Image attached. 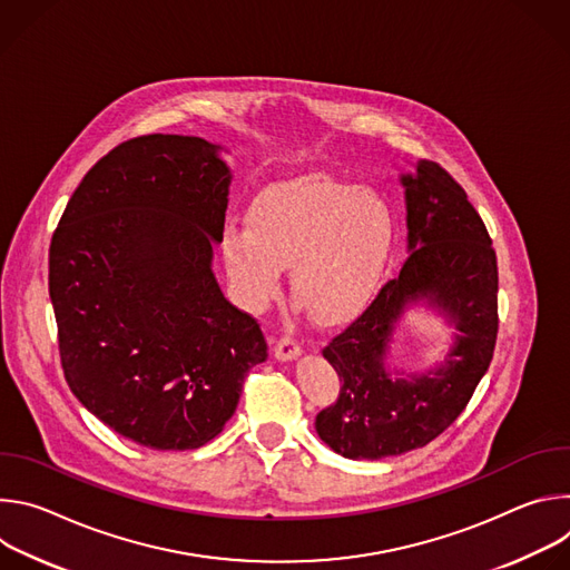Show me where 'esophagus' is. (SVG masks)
<instances>
[{
    "label": "esophagus",
    "instance_id": "34e87169",
    "mask_svg": "<svg viewBox=\"0 0 570 570\" xmlns=\"http://www.w3.org/2000/svg\"><path fill=\"white\" fill-rule=\"evenodd\" d=\"M273 352H275V358H279V361H293V358L299 356L302 350H299V345H297L295 338L282 336V338L275 343Z\"/></svg>",
    "mask_w": 570,
    "mask_h": 570
}]
</instances>
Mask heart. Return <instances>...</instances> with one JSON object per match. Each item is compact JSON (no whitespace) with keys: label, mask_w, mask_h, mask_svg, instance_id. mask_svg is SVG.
Returning a JSON list of instances; mask_svg holds the SVG:
<instances>
[{"label":"heart","mask_w":570,"mask_h":570,"mask_svg":"<svg viewBox=\"0 0 570 570\" xmlns=\"http://www.w3.org/2000/svg\"><path fill=\"white\" fill-rule=\"evenodd\" d=\"M387 203L367 187L308 174L268 185L248 225L227 223L220 253L240 302L262 308L291 264V291L317 322L356 315L376 293L392 250Z\"/></svg>","instance_id":"heart-1"}]
</instances>
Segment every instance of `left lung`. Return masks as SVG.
<instances>
[{"label":"left lung","mask_w":570,"mask_h":570,"mask_svg":"<svg viewBox=\"0 0 570 570\" xmlns=\"http://www.w3.org/2000/svg\"><path fill=\"white\" fill-rule=\"evenodd\" d=\"M405 187L409 257L399 277L332 338L322 356L341 376L336 403L315 417L324 444L352 460H381L422 449L444 433L494 356L499 268L480 214L438 161H417ZM426 301L461 332L445 365L392 380L382 365L391 330L405 305Z\"/></svg>","instance_id":"obj_1"}]
</instances>
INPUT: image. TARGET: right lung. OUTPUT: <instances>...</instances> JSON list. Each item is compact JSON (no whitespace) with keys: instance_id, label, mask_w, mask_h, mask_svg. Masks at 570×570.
<instances>
[{"instance_id":"add662e5","label":"right lung","mask_w":570,"mask_h":570,"mask_svg":"<svg viewBox=\"0 0 570 570\" xmlns=\"http://www.w3.org/2000/svg\"><path fill=\"white\" fill-rule=\"evenodd\" d=\"M200 137L112 148L71 194L49 248V297L69 390L139 446L187 451L234 415L268 347L212 273L229 169Z\"/></svg>"}]
</instances>
